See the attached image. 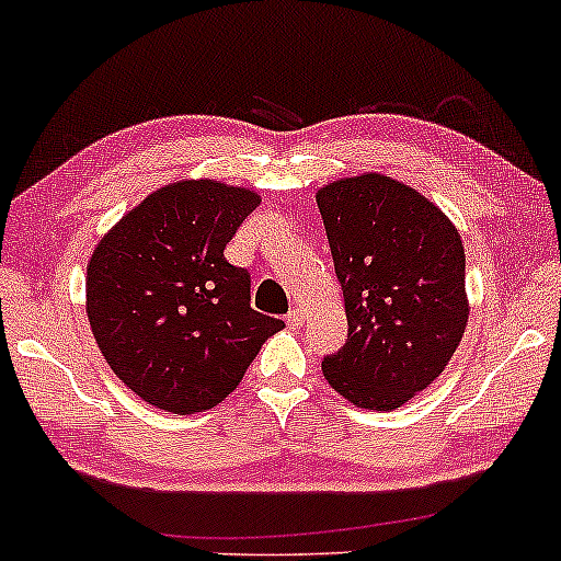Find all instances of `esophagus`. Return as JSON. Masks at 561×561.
I'll list each match as a JSON object with an SVG mask.
<instances>
[{
	"mask_svg": "<svg viewBox=\"0 0 561 561\" xmlns=\"http://www.w3.org/2000/svg\"><path fill=\"white\" fill-rule=\"evenodd\" d=\"M304 320H307V314H304L301 307H296V309H291V312L286 314V322L291 324V328H301Z\"/></svg>",
	"mask_w": 561,
	"mask_h": 561,
	"instance_id": "1",
	"label": "esophagus"
}]
</instances>
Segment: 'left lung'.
<instances>
[{
    "mask_svg": "<svg viewBox=\"0 0 561 561\" xmlns=\"http://www.w3.org/2000/svg\"><path fill=\"white\" fill-rule=\"evenodd\" d=\"M348 337L322 358L354 405L392 411L442 375L468 322L466 249L424 195L364 174L317 192Z\"/></svg>",
    "mask_w": 561,
    "mask_h": 561,
    "instance_id": "obj_1",
    "label": "left lung"
}]
</instances>
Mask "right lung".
Here are the masks:
<instances>
[{
    "mask_svg": "<svg viewBox=\"0 0 561 561\" xmlns=\"http://www.w3.org/2000/svg\"><path fill=\"white\" fill-rule=\"evenodd\" d=\"M260 197L179 182L145 197L95 247L88 320L114 375L145 403L197 413L237 390L283 320L252 309V278L224 249Z\"/></svg>",
    "mask_w": 561,
    "mask_h": 561,
    "instance_id": "1",
    "label": "right lung"
}]
</instances>
